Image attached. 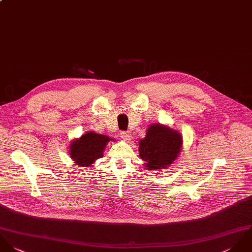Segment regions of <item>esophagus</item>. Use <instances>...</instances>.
<instances>
[{
	"label": "esophagus",
	"mask_w": 252,
	"mask_h": 252,
	"mask_svg": "<svg viewBox=\"0 0 252 252\" xmlns=\"http://www.w3.org/2000/svg\"><path fill=\"white\" fill-rule=\"evenodd\" d=\"M121 137L125 140V141H126V142H128V141H130L131 140V133L129 132V131H122L121 132Z\"/></svg>",
	"instance_id": "34e87169"
}]
</instances>
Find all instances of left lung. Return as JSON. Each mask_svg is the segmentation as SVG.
Segmentation results:
<instances>
[{
	"label": "left lung",
	"instance_id": "8db88e82",
	"mask_svg": "<svg viewBox=\"0 0 252 252\" xmlns=\"http://www.w3.org/2000/svg\"><path fill=\"white\" fill-rule=\"evenodd\" d=\"M182 135L160 124L151 125L145 138L139 140V156L149 170L165 169L178 157Z\"/></svg>",
	"mask_w": 252,
	"mask_h": 252
}]
</instances>
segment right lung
Listing matches in <instances>:
<instances>
[{"instance_id": "1", "label": "right lung", "mask_w": 252, "mask_h": 252, "mask_svg": "<svg viewBox=\"0 0 252 252\" xmlns=\"http://www.w3.org/2000/svg\"><path fill=\"white\" fill-rule=\"evenodd\" d=\"M107 135L89 131L80 138L75 139L69 146L70 158L80 166H91L96 159L103 157V152L109 141Z\"/></svg>"}]
</instances>
